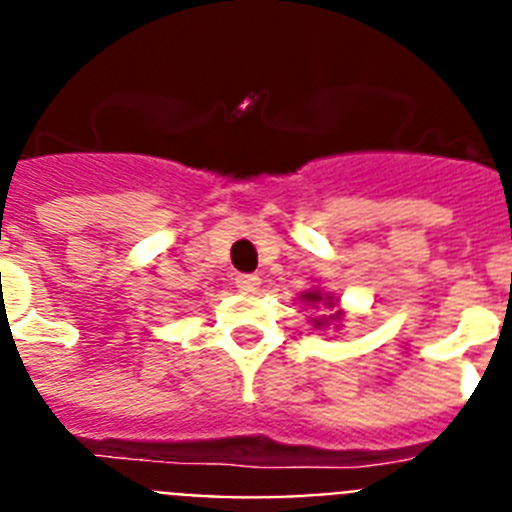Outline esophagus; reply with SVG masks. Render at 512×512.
<instances>
[{
    "label": "esophagus",
    "mask_w": 512,
    "mask_h": 512,
    "mask_svg": "<svg viewBox=\"0 0 512 512\" xmlns=\"http://www.w3.org/2000/svg\"><path fill=\"white\" fill-rule=\"evenodd\" d=\"M234 286H237L242 293H255L257 288H260V278L252 273H242L234 278Z\"/></svg>",
    "instance_id": "1"
}]
</instances>
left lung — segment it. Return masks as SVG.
<instances>
[{"mask_svg":"<svg viewBox=\"0 0 512 512\" xmlns=\"http://www.w3.org/2000/svg\"><path fill=\"white\" fill-rule=\"evenodd\" d=\"M304 301H311V304H317V301H322V296H319V293H304ZM330 319H337V317H330ZM330 319H319L317 327H319V324H327V322H330Z\"/></svg>","mask_w":512,"mask_h":512,"instance_id":"1","label":"left lung"}]
</instances>
